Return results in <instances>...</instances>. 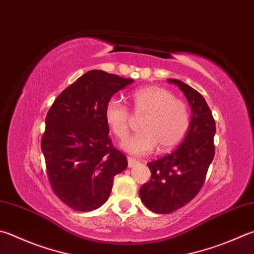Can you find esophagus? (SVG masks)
<instances>
[{
    "label": "esophagus",
    "instance_id": "obj_1",
    "mask_svg": "<svg viewBox=\"0 0 254 254\" xmlns=\"http://www.w3.org/2000/svg\"><path fill=\"white\" fill-rule=\"evenodd\" d=\"M127 163H128V168L134 167L136 163H139V161L134 158H131V156H127Z\"/></svg>",
    "mask_w": 254,
    "mask_h": 254
}]
</instances>
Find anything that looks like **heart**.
I'll use <instances>...</instances> for the list:
<instances>
[{
  "label": "heart",
  "mask_w": 254,
  "mask_h": 254,
  "mask_svg": "<svg viewBox=\"0 0 254 254\" xmlns=\"http://www.w3.org/2000/svg\"><path fill=\"white\" fill-rule=\"evenodd\" d=\"M130 100L133 116L115 98L110 99L104 109L105 123L119 139H124L130 133L133 118L142 119V132L121 143L124 151L144 155L158 145L160 152H165L182 141L191 121L190 109L184 101L175 99L171 91L160 86L142 87L133 92Z\"/></svg>",
  "instance_id": "1"
}]
</instances>
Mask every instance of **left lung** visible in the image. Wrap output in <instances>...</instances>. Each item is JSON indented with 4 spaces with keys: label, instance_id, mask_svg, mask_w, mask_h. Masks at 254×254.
Wrapping results in <instances>:
<instances>
[{
    "label": "left lung",
    "instance_id": "1",
    "mask_svg": "<svg viewBox=\"0 0 254 254\" xmlns=\"http://www.w3.org/2000/svg\"><path fill=\"white\" fill-rule=\"evenodd\" d=\"M178 85L191 107L192 118L186 137L177 150L147 163L149 182L140 189V197L147 209L167 214L181 209L203 186L214 158L215 121L210 108L199 92L182 81L168 79Z\"/></svg>",
    "mask_w": 254,
    "mask_h": 254
}]
</instances>
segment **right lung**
Returning a JSON list of instances; mask_svg holds the SVG:
<instances>
[{"instance_id":"right-lung-1","label":"right lung","mask_w":254,"mask_h":254,"mask_svg":"<svg viewBox=\"0 0 254 254\" xmlns=\"http://www.w3.org/2000/svg\"><path fill=\"white\" fill-rule=\"evenodd\" d=\"M133 81L89 71L49 110L41 141L48 179L59 199L73 210L92 211L104 204L114 175L127 167V156L110 139L104 109L114 93Z\"/></svg>"}]
</instances>
